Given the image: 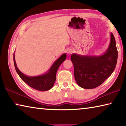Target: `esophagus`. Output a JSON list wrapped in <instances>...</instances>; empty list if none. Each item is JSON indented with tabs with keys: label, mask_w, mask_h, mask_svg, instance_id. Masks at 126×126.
Instances as JSON below:
<instances>
[{
	"label": "esophagus",
	"mask_w": 126,
	"mask_h": 126,
	"mask_svg": "<svg viewBox=\"0 0 126 126\" xmlns=\"http://www.w3.org/2000/svg\"><path fill=\"white\" fill-rule=\"evenodd\" d=\"M72 53V50L71 49H68V50H67V54H68V55L71 54Z\"/></svg>",
	"instance_id": "34e87169"
}]
</instances>
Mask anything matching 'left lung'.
Listing matches in <instances>:
<instances>
[{
	"label": "left lung",
	"instance_id": "8db88e82",
	"mask_svg": "<svg viewBox=\"0 0 126 126\" xmlns=\"http://www.w3.org/2000/svg\"><path fill=\"white\" fill-rule=\"evenodd\" d=\"M117 57L118 52L113 33H110V46L104 54L98 57L72 54L77 83L85 89H93L101 85L114 71Z\"/></svg>",
	"mask_w": 126,
	"mask_h": 126
}]
</instances>
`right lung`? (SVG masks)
Returning a JSON list of instances; mask_svg holds the SVG:
<instances>
[{"instance_id":"right-lung-1","label":"right lung","mask_w":126,"mask_h":126,"mask_svg":"<svg viewBox=\"0 0 126 126\" xmlns=\"http://www.w3.org/2000/svg\"><path fill=\"white\" fill-rule=\"evenodd\" d=\"M67 55H62L53 64L47 73L41 76L28 77L22 73L17 67L14 54V64L15 68L20 78L32 88L39 91H46L51 89L56 79V73L60 65L65 60Z\"/></svg>"}]
</instances>
